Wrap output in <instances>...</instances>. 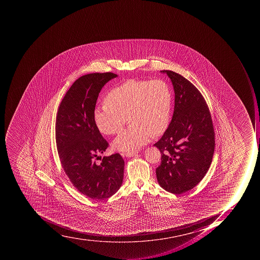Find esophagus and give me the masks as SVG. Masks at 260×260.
<instances>
[{"label":"esophagus","instance_id":"obj_1","mask_svg":"<svg viewBox=\"0 0 260 260\" xmlns=\"http://www.w3.org/2000/svg\"><path fill=\"white\" fill-rule=\"evenodd\" d=\"M137 152H127V153H122V155L125 156V157H133L137 154Z\"/></svg>","mask_w":260,"mask_h":260}]
</instances>
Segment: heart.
I'll list each match as a JSON object with an SVG mask.
<instances>
[{"label":"heart","mask_w":260,"mask_h":260,"mask_svg":"<svg viewBox=\"0 0 260 260\" xmlns=\"http://www.w3.org/2000/svg\"><path fill=\"white\" fill-rule=\"evenodd\" d=\"M105 101L107 105L94 111L95 123L101 133L115 135L123 129L127 118L131 123L114 141L118 150L136 151L151 135H161L168 129L172 92L165 80H127L109 91Z\"/></svg>","instance_id":"b5f03b06"}]
</instances>
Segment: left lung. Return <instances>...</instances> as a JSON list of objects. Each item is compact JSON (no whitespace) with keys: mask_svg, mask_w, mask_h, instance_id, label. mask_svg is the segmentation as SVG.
<instances>
[{"mask_svg":"<svg viewBox=\"0 0 260 260\" xmlns=\"http://www.w3.org/2000/svg\"><path fill=\"white\" fill-rule=\"evenodd\" d=\"M166 72L175 91L172 122L154 146L161 152L156 177L161 188L174 194L190 190L203 180L212 161L215 132L200 91L180 74Z\"/></svg>","mask_w":260,"mask_h":260,"instance_id":"left-lung-1","label":"left lung"}]
</instances>
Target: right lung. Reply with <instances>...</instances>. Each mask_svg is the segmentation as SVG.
Masks as SVG:
<instances>
[{"mask_svg":"<svg viewBox=\"0 0 260 260\" xmlns=\"http://www.w3.org/2000/svg\"><path fill=\"white\" fill-rule=\"evenodd\" d=\"M112 72L79 78L66 92L56 117L55 138L61 167L73 186L96 200L108 199L123 183L124 161L119 153L101 157L108 142L96 127L94 111L99 92Z\"/></svg>","mask_w":260,"mask_h":260,"instance_id":"add662e5","label":"right lung"}]
</instances>
